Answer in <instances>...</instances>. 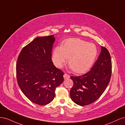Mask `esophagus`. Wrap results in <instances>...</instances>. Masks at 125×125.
<instances>
[{"mask_svg": "<svg viewBox=\"0 0 125 125\" xmlns=\"http://www.w3.org/2000/svg\"><path fill=\"white\" fill-rule=\"evenodd\" d=\"M63 78L65 79H68V78H70V76H69V75H68V74L65 73L63 74Z\"/></svg>", "mask_w": 125, "mask_h": 125, "instance_id": "obj_1", "label": "esophagus"}]
</instances>
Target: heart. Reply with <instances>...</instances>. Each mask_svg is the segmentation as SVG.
<instances>
[{"mask_svg":"<svg viewBox=\"0 0 125 125\" xmlns=\"http://www.w3.org/2000/svg\"><path fill=\"white\" fill-rule=\"evenodd\" d=\"M97 53L94 44L79 39H69L65 41L62 46L54 48L52 60L57 67L62 68L68 58L70 69L76 73H82L91 67Z\"/></svg>","mask_w":125,"mask_h":125,"instance_id":"1","label":"heart"}]
</instances>
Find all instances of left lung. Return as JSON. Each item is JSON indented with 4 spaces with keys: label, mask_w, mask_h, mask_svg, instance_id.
I'll return each mask as SVG.
<instances>
[{
    "label": "left lung",
    "mask_w": 125,
    "mask_h": 125,
    "mask_svg": "<svg viewBox=\"0 0 125 125\" xmlns=\"http://www.w3.org/2000/svg\"><path fill=\"white\" fill-rule=\"evenodd\" d=\"M111 74L110 54L106 48L101 46L99 57L89 71L79 76L70 77L73 82L70 92L71 100L80 106L92 104L105 91Z\"/></svg>",
    "instance_id": "obj_1"
}]
</instances>
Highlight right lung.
<instances>
[{
  "label": "right lung",
  "instance_id": "right-lung-1",
  "mask_svg": "<svg viewBox=\"0 0 125 125\" xmlns=\"http://www.w3.org/2000/svg\"><path fill=\"white\" fill-rule=\"evenodd\" d=\"M54 35L38 37L23 48L16 65L17 79L22 92L33 103L45 105L53 100L63 73L54 65L52 51Z\"/></svg>",
  "mask_w": 125,
  "mask_h": 125
}]
</instances>
